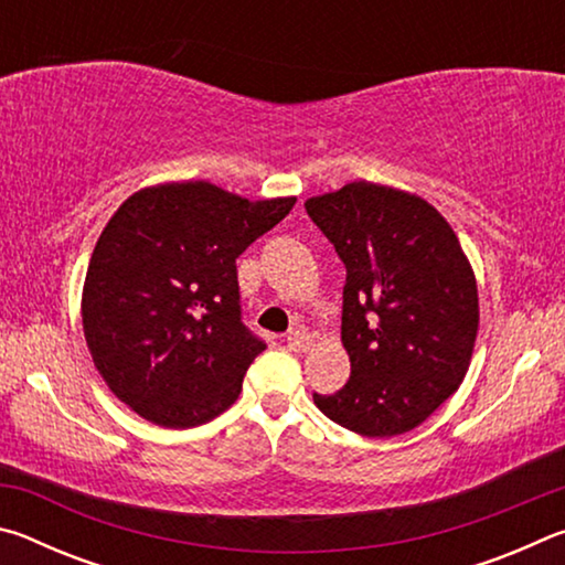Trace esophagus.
I'll use <instances>...</instances> for the list:
<instances>
[{
    "instance_id": "1",
    "label": "esophagus",
    "mask_w": 565,
    "mask_h": 565,
    "mask_svg": "<svg viewBox=\"0 0 565 565\" xmlns=\"http://www.w3.org/2000/svg\"><path fill=\"white\" fill-rule=\"evenodd\" d=\"M286 347H289V349L296 351V353L309 351V347H311V333L303 331V329L289 331V337H286Z\"/></svg>"
}]
</instances>
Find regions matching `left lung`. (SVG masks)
<instances>
[{"label": "left lung", "mask_w": 565, "mask_h": 565, "mask_svg": "<svg viewBox=\"0 0 565 565\" xmlns=\"http://www.w3.org/2000/svg\"><path fill=\"white\" fill-rule=\"evenodd\" d=\"M347 266L341 341L351 376L313 404L353 434L388 438L461 384L478 331V289L454 228L416 194L351 181L306 199Z\"/></svg>", "instance_id": "left-lung-1"}]
</instances>
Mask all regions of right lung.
Returning <instances> with one entry per match:
<instances>
[{
  "label": "right lung",
  "mask_w": 565,
  "mask_h": 565,
  "mask_svg": "<svg viewBox=\"0 0 565 565\" xmlns=\"http://www.w3.org/2000/svg\"><path fill=\"white\" fill-rule=\"evenodd\" d=\"M294 204L171 181L117 209L82 291L84 339L114 396L167 428L206 424L234 404L266 349L242 323L236 259Z\"/></svg>",
  "instance_id": "add662e5"
}]
</instances>
